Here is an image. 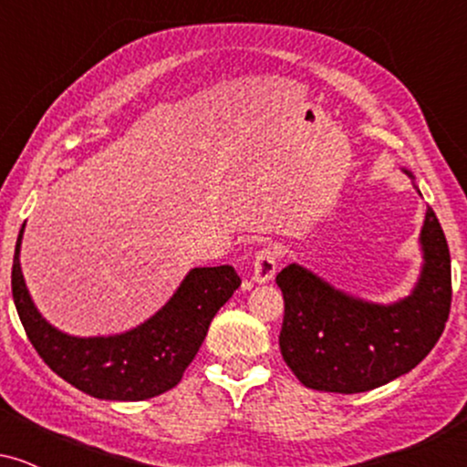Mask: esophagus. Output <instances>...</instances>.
<instances>
[{
  "label": "esophagus",
  "mask_w": 467,
  "mask_h": 467,
  "mask_svg": "<svg viewBox=\"0 0 467 467\" xmlns=\"http://www.w3.org/2000/svg\"><path fill=\"white\" fill-rule=\"evenodd\" d=\"M278 265V254L275 252V248H264L256 252L254 256V270H252V281L264 285V283H270L275 278Z\"/></svg>",
  "instance_id": "34e87169"
}]
</instances>
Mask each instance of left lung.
<instances>
[{"mask_svg": "<svg viewBox=\"0 0 467 467\" xmlns=\"http://www.w3.org/2000/svg\"><path fill=\"white\" fill-rule=\"evenodd\" d=\"M404 173L415 180L409 169ZM420 276L409 296L393 303L337 289L298 264L278 272L285 301L278 345L303 387L364 393L409 373L431 353L452 301L450 252L432 208L420 230Z\"/></svg>", "mask_w": 467, "mask_h": 467, "instance_id": "8db88e82", "label": "left lung"}]
</instances>
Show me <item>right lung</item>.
I'll return each mask as SVG.
<instances>
[{
	"instance_id": "right-lung-1",
	"label": "right lung",
	"mask_w": 467,
	"mask_h": 467,
	"mask_svg": "<svg viewBox=\"0 0 467 467\" xmlns=\"http://www.w3.org/2000/svg\"><path fill=\"white\" fill-rule=\"evenodd\" d=\"M24 226L13 259V301L21 325L52 371L99 400L140 401L173 389L195 360L211 320L241 285L233 265L192 267L144 323L122 334L72 336L47 323L32 301L19 261Z\"/></svg>"
}]
</instances>
